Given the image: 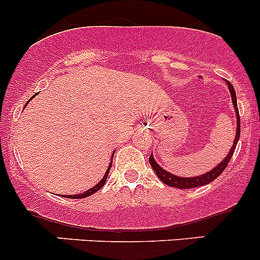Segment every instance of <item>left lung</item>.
I'll use <instances>...</instances> for the list:
<instances>
[{
    "label": "left lung",
    "instance_id": "left-lung-1",
    "mask_svg": "<svg viewBox=\"0 0 260 260\" xmlns=\"http://www.w3.org/2000/svg\"><path fill=\"white\" fill-rule=\"evenodd\" d=\"M228 86H229V90L230 94H232V99H233V104H234V109H235V113H237V135H235V140L234 143H233L232 149L230 152L228 153V156L217 165L216 167L211 170V171L206 172V174L200 175V176H196V177H180L176 176V175H172L170 172H167L166 170L162 169L159 165H157V162L154 161L153 158V154H151L148 158L149 165L152 166L153 171L156 172V175L158 176V179L162 181L166 185L172 186V187H177V188H192V187H198V186H204V185H208L210 183L211 181H214L216 177H219L220 175L222 174L225 169H226L228 164L230 162L232 159L233 154H234L235 151V146L238 145V141H239L240 137V117H239V111H238V104H237V95H235V90H234V86L230 84V81L226 80Z\"/></svg>",
    "mask_w": 260,
    "mask_h": 260
}]
</instances>
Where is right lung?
I'll use <instances>...</instances> for the list:
<instances>
[{"label": "right lung", "instance_id": "right-lung-1", "mask_svg": "<svg viewBox=\"0 0 260 260\" xmlns=\"http://www.w3.org/2000/svg\"><path fill=\"white\" fill-rule=\"evenodd\" d=\"M112 161H113V158H112ZM112 161H111V164H109L108 170H107V171H106V175H104V176H103V179H102L101 181H99V182L96 183V185L94 186V187L89 188V190H86L85 192H83V193H78V195H67V196H65V198H68V199H84V198H88V196L93 195V193H94V192H96V191H98V190H101V188L103 187V186H104V183H106V181H107V176H108L109 171H111Z\"/></svg>", "mask_w": 260, "mask_h": 260}]
</instances>
